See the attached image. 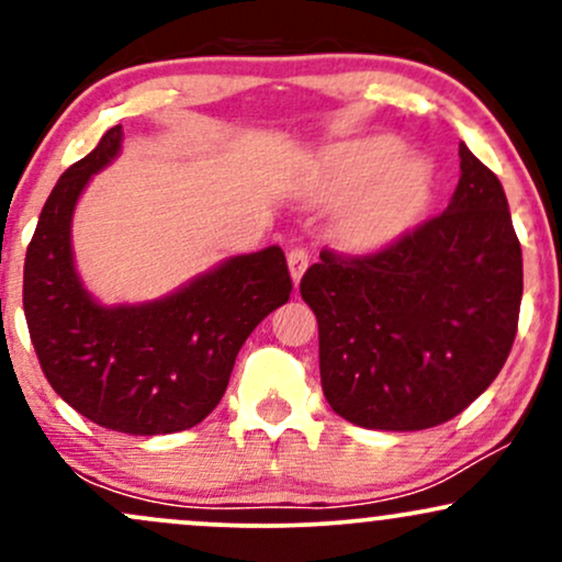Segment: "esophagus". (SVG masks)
Listing matches in <instances>:
<instances>
[{"mask_svg": "<svg viewBox=\"0 0 562 562\" xmlns=\"http://www.w3.org/2000/svg\"><path fill=\"white\" fill-rule=\"evenodd\" d=\"M288 269H290V277H293V282L299 285L303 272L308 269V254L303 248H293L288 254Z\"/></svg>", "mask_w": 562, "mask_h": 562, "instance_id": "34e87169", "label": "esophagus"}]
</instances>
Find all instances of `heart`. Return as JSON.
<instances>
[{
  "label": "heart",
  "instance_id": "obj_1",
  "mask_svg": "<svg viewBox=\"0 0 562 562\" xmlns=\"http://www.w3.org/2000/svg\"><path fill=\"white\" fill-rule=\"evenodd\" d=\"M434 190L436 173L428 158L404 153L391 134H370L322 153L306 192L314 203H340L333 216L340 248L378 254L420 222Z\"/></svg>",
  "mask_w": 562,
  "mask_h": 562
}]
</instances>
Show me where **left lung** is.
I'll use <instances>...</instances> for the list:
<instances>
[{"instance_id":"obj_1","label":"left lung","mask_w":562,"mask_h":562,"mask_svg":"<svg viewBox=\"0 0 562 562\" xmlns=\"http://www.w3.org/2000/svg\"><path fill=\"white\" fill-rule=\"evenodd\" d=\"M301 280L319 325L322 391L372 430L451 420L513 348L524 256L502 182L460 142L447 211L364 259L322 250Z\"/></svg>"}]
</instances>
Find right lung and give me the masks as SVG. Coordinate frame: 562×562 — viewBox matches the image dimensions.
I'll return each instance as SVG.
<instances>
[{"label":"right lung","instance_id":"1","mask_svg":"<svg viewBox=\"0 0 562 562\" xmlns=\"http://www.w3.org/2000/svg\"><path fill=\"white\" fill-rule=\"evenodd\" d=\"M124 128L57 179L25 254L23 312L31 344L63 402L102 428L128 436L187 430L227 391L248 335L288 303L280 245L229 256L153 301L102 303L74 256V214L94 173L121 156Z\"/></svg>","mask_w":562,"mask_h":562}]
</instances>
